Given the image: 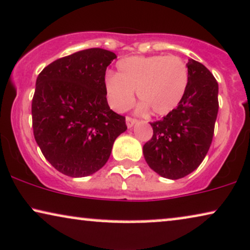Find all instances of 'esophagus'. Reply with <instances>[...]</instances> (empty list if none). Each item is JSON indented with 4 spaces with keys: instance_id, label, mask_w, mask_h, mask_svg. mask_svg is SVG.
I'll return each instance as SVG.
<instances>
[{
    "instance_id": "34e87169",
    "label": "esophagus",
    "mask_w": 250,
    "mask_h": 250,
    "mask_svg": "<svg viewBox=\"0 0 250 250\" xmlns=\"http://www.w3.org/2000/svg\"><path fill=\"white\" fill-rule=\"evenodd\" d=\"M137 122V119H134V117H130V116H127L125 117V123H127V127L128 128H131L135 123Z\"/></svg>"
}]
</instances>
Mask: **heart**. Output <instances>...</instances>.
<instances>
[{
  "label": "heart",
  "mask_w": 250,
  "mask_h": 250,
  "mask_svg": "<svg viewBox=\"0 0 250 250\" xmlns=\"http://www.w3.org/2000/svg\"><path fill=\"white\" fill-rule=\"evenodd\" d=\"M119 73H108L104 88L108 101L116 112H125L137 91L142 109L165 115L184 98L188 85L186 62L177 56L127 57L117 62Z\"/></svg>",
  "instance_id": "1"
}]
</instances>
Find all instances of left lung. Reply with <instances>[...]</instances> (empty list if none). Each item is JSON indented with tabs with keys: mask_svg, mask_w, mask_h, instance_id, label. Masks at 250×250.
I'll return each mask as SVG.
<instances>
[{
	"mask_svg": "<svg viewBox=\"0 0 250 250\" xmlns=\"http://www.w3.org/2000/svg\"><path fill=\"white\" fill-rule=\"evenodd\" d=\"M188 85L172 112L150 123L151 140L143 146L146 163L164 178L179 179L194 171L211 146L219 110L218 81L193 59L186 64Z\"/></svg>",
	"mask_w": 250,
	"mask_h": 250,
	"instance_id": "1",
	"label": "left lung"
}]
</instances>
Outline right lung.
<instances>
[{
	"instance_id": "obj_1",
	"label": "right lung",
	"mask_w": 250,
	"mask_h": 250,
	"mask_svg": "<svg viewBox=\"0 0 250 250\" xmlns=\"http://www.w3.org/2000/svg\"><path fill=\"white\" fill-rule=\"evenodd\" d=\"M110 51L87 49L57 59L36 80L31 114L34 136L44 157L66 176L86 177L109 158L125 131V117L110 109L104 88Z\"/></svg>"
}]
</instances>
